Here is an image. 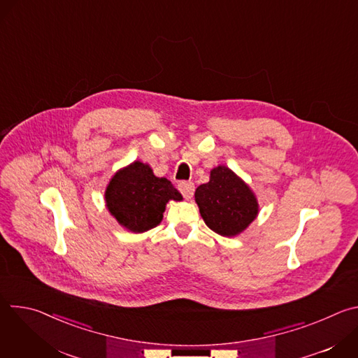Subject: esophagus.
I'll use <instances>...</instances> for the list:
<instances>
[{"label":"esophagus","mask_w":358,"mask_h":358,"mask_svg":"<svg viewBox=\"0 0 358 358\" xmlns=\"http://www.w3.org/2000/svg\"><path fill=\"white\" fill-rule=\"evenodd\" d=\"M178 189H180V192L182 194V196H184L185 199H191L192 195H194L195 187H194V184H192L191 181H181V182L178 184Z\"/></svg>","instance_id":"obj_1"}]
</instances>
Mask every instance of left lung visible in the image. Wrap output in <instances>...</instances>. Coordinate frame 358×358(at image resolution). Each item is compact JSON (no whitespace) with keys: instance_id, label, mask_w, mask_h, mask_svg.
<instances>
[{"instance_id":"obj_1","label":"left lung","mask_w":358,"mask_h":358,"mask_svg":"<svg viewBox=\"0 0 358 358\" xmlns=\"http://www.w3.org/2000/svg\"><path fill=\"white\" fill-rule=\"evenodd\" d=\"M199 214L210 229L222 236H236L258 217V199L231 169L211 170L210 181L195 189Z\"/></svg>"}]
</instances>
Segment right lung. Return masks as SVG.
Masks as SVG:
<instances>
[{
  "instance_id": "1",
  "label": "right lung",
  "mask_w": 358,
  "mask_h": 358,
  "mask_svg": "<svg viewBox=\"0 0 358 358\" xmlns=\"http://www.w3.org/2000/svg\"><path fill=\"white\" fill-rule=\"evenodd\" d=\"M105 199L109 213L122 227L141 234L157 227L167 202L181 201L182 195L171 181L156 177L148 164L134 162L112 177Z\"/></svg>"
}]
</instances>
